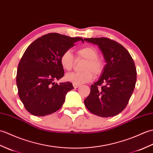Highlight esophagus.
Returning a JSON list of instances; mask_svg holds the SVG:
<instances>
[{
    "label": "esophagus",
    "instance_id": "34e87169",
    "mask_svg": "<svg viewBox=\"0 0 153 153\" xmlns=\"http://www.w3.org/2000/svg\"><path fill=\"white\" fill-rule=\"evenodd\" d=\"M73 86L75 89H77L78 88V87L80 86L79 85H78V84H75V83H73Z\"/></svg>",
    "mask_w": 153,
    "mask_h": 153
}]
</instances>
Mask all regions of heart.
<instances>
[{
    "label": "heart",
    "instance_id": "obj_1",
    "mask_svg": "<svg viewBox=\"0 0 153 153\" xmlns=\"http://www.w3.org/2000/svg\"><path fill=\"white\" fill-rule=\"evenodd\" d=\"M77 59L80 58L85 60L82 66V72H72L66 75V79L68 82L75 84H83L90 82L94 75L99 76L102 74L104 66L99 57V53L95 48L91 46H86L79 48L76 52ZM60 62L62 67L64 70L70 71L74 67L75 58L71 52L66 51L62 54Z\"/></svg>",
    "mask_w": 153,
    "mask_h": 153
}]
</instances>
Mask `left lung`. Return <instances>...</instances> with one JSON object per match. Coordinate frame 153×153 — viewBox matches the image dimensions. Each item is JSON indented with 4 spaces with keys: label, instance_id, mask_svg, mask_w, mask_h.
I'll return each mask as SVG.
<instances>
[{
    "label": "left lung",
    "instance_id": "left-lung-1",
    "mask_svg": "<svg viewBox=\"0 0 153 153\" xmlns=\"http://www.w3.org/2000/svg\"><path fill=\"white\" fill-rule=\"evenodd\" d=\"M84 41L98 45L106 63L99 79L91 85L84 104L97 116H116L126 108L134 92L137 80L134 61L122 45L110 39L88 38ZM100 85L102 88H99Z\"/></svg>",
    "mask_w": 153,
    "mask_h": 153
}]
</instances>
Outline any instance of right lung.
<instances>
[{"instance_id":"right-lung-1","label":"right lung","mask_w":153,"mask_h":153,"mask_svg":"<svg viewBox=\"0 0 153 153\" xmlns=\"http://www.w3.org/2000/svg\"><path fill=\"white\" fill-rule=\"evenodd\" d=\"M81 37H70L56 33H48L34 41L19 61L16 76L18 95L24 107L32 115L44 116L56 112L62 106L70 82L55 83L64 75L60 58Z\"/></svg>"}]
</instances>
